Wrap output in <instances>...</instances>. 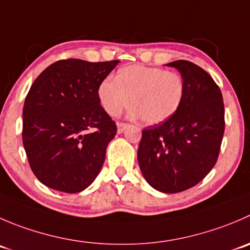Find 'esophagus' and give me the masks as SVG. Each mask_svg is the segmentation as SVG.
Wrapping results in <instances>:
<instances>
[{"instance_id": "esophagus-1", "label": "esophagus", "mask_w": 250, "mask_h": 250, "mask_svg": "<svg viewBox=\"0 0 250 250\" xmlns=\"http://www.w3.org/2000/svg\"><path fill=\"white\" fill-rule=\"evenodd\" d=\"M127 127H128L127 123H122V122L117 123V132L118 133H123V130H125Z\"/></svg>"}]
</instances>
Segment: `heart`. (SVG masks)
Returning a JSON list of instances; mask_svg holds the SVG:
<instances>
[{
	"mask_svg": "<svg viewBox=\"0 0 250 250\" xmlns=\"http://www.w3.org/2000/svg\"><path fill=\"white\" fill-rule=\"evenodd\" d=\"M99 99L110 116H117L130 104L132 115L146 125H159L178 111L184 95L181 74L159 67L130 64L105 79L99 86Z\"/></svg>",
	"mask_w": 250,
	"mask_h": 250,
	"instance_id": "obj_1",
	"label": "heart"
}]
</instances>
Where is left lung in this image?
<instances>
[{"label":"left lung","mask_w":250,"mask_h":250,"mask_svg":"<svg viewBox=\"0 0 250 250\" xmlns=\"http://www.w3.org/2000/svg\"><path fill=\"white\" fill-rule=\"evenodd\" d=\"M167 66L178 69L183 78V100L169 120L143 130L138 162L152 188L179 193L199 183L216 164L225 106L217 84L199 66L184 60Z\"/></svg>","instance_id":"left-lung-1"}]
</instances>
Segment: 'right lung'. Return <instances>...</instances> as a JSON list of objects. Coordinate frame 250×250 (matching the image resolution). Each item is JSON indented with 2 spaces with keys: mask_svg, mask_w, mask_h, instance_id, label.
I'll use <instances>...</instances> for the list:
<instances>
[{
  "mask_svg": "<svg viewBox=\"0 0 250 250\" xmlns=\"http://www.w3.org/2000/svg\"><path fill=\"white\" fill-rule=\"evenodd\" d=\"M120 61H57L31 85L23 107V145L31 171L48 188L79 193L103 167L117 127L99 86Z\"/></svg>",
  "mask_w": 250,
  "mask_h": 250,
  "instance_id": "obj_1",
  "label": "right lung"
}]
</instances>
